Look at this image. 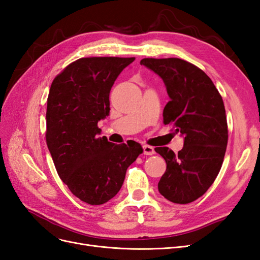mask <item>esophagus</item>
I'll return each mask as SVG.
<instances>
[{
	"label": "esophagus",
	"mask_w": 260,
	"mask_h": 260,
	"mask_svg": "<svg viewBox=\"0 0 260 260\" xmlns=\"http://www.w3.org/2000/svg\"><path fill=\"white\" fill-rule=\"evenodd\" d=\"M143 153H144V155H153V154H155L154 147L149 146V145H143Z\"/></svg>",
	"instance_id": "esophagus-1"
}]
</instances>
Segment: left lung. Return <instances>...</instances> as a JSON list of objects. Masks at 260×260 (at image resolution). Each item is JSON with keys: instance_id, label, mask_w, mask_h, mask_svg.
<instances>
[{"instance_id": "1", "label": "left lung", "mask_w": 260, "mask_h": 260, "mask_svg": "<svg viewBox=\"0 0 260 260\" xmlns=\"http://www.w3.org/2000/svg\"><path fill=\"white\" fill-rule=\"evenodd\" d=\"M140 64L162 79L170 98L164 123L184 137L178 154L168 147L155 148L167 164L158 191L172 203L194 202L214 183L223 162L228 123L222 98L210 78L186 60L143 58Z\"/></svg>"}]
</instances>
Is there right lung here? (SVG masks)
Returning a JSON list of instances; mask_svg holds the SVG:
<instances>
[{
	"mask_svg": "<svg viewBox=\"0 0 260 260\" xmlns=\"http://www.w3.org/2000/svg\"><path fill=\"white\" fill-rule=\"evenodd\" d=\"M135 57L77 59L55 77L46 108V144L55 168L75 196L102 205L119 192L128 167L143 148L101 138L98 122L109 115V92Z\"/></svg>",
	"mask_w": 260,
	"mask_h": 260,
	"instance_id": "1",
	"label": "right lung"
}]
</instances>
